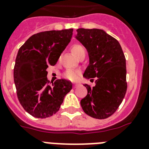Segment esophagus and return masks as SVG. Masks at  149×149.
Returning <instances> with one entry per match:
<instances>
[{"label": "esophagus", "mask_w": 149, "mask_h": 149, "mask_svg": "<svg viewBox=\"0 0 149 149\" xmlns=\"http://www.w3.org/2000/svg\"><path fill=\"white\" fill-rule=\"evenodd\" d=\"M78 85H79V84H77V83H75V84H73V87H74V88H76V87H77Z\"/></svg>", "instance_id": "1"}]
</instances>
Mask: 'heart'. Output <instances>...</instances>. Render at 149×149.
I'll use <instances>...</instances> for the list:
<instances>
[{"mask_svg":"<svg viewBox=\"0 0 149 149\" xmlns=\"http://www.w3.org/2000/svg\"><path fill=\"white\" fill-rule=\"evenodd\" d=\"M72 53L74 54L75 56L78 57L79 55L85 53V49H84V48L81 45H79V44H75V45H73L72 46ZM79 75H80V72H79V70L69 69V70H65L63 76V77H65V79H69V80L76 81L79 77Z\"/></svg>","mask_w":149,"mask_h":149,"instance_id":"b5f03b06","label":"heart"}]
</instances>
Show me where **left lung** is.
Returning a JSON list of instances; mask_svg holds the SVG:
<instances>
[{"label":"left lung","instance_id":"left-lung-1","mask_svg":"<svg viewBox=\"0 0 149 149\" xmlns=\"http://www.w3.org/2000/svg\"><path fill=\"white\" fill-rule=\"evenodd\" d=\"M76 38L86 48L90 64L84 77L95 85L84 84L87 95L81 100L84 111L96 119H105L119 107L127 91L126 59L117 39L101 29H79Z\"/></svg>","mask_w":149,"mask_h":149}]
</instances>
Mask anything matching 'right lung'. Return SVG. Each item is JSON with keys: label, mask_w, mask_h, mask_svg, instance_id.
<instances>
[{"label": "right lung", "mask_w": 149, "mask_h": 149, "mask_svg": "<svg viewBox=\"0 0 149 149\" xmlns=\"http://www.w3.org/2000/svg\"><path fill=\"white\" fill-rule=\"evenodd\" d=\"M73 29L46 31L31 36L18 50L14 68L17 99L31 116L46 118L57 112L72 83L60 79L49 83V65H55L70 43Z\"/></svg>", "instance_id": "add662e5"}]
</instances>
